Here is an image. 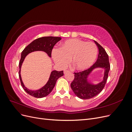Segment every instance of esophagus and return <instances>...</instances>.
Listing matches in <instances>:
<instances>
[{
	"instance_id": "esophagus-1",
	"label": "esophagus",
	"mask_w": 132,
	"mask_h": 132,
	"mask_svg": "<svg viewBox=\"0 0 132 132\" xmlns=\"http://www.w3.org/2000/svg\"><path fill=\"white\" fill-rule=\"evenodd\" d=\"M68 72H69V70H64V74H66V73H68Z\"/></svg>"
}]
</instances>
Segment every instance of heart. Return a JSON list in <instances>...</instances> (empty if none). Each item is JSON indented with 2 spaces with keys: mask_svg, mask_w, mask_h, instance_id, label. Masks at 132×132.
Masks as SVG:
<instances>
[{
  "mask_svg": "<svg viewBox=\"0 0 132 132\" xmlns=\"http://www.w3.org/2000/svg\"><path fill=\"white\" fill-rule=\"evenodd\" d=\"M97 52V47L93 42L70 39L64 42L61 48H54L52 51V57L54 62L62 68L65 67L71 58L76 69L84 70L94 63Z\"/></svg>",
  "mask_w": 132,
  "mask_h": 132,
  "instance_id": "1",
  "label": "heart"
}]
</instances>
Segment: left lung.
Returning <instances> with one entry per match:
<instances>
[{
	"label": "left lung",
	"mask_w": 132,
	"mask_h": 132,
	"mask_svg": "<svg viewBox=\"0 0 132 132\" xmlns=\"http://www.w3.org/2000/svg\"><path fill=\"white\" fill-rule=\"evenodd\" d=\"M98 48V55L97 61L89 69L80 72L74 73V79L71 83V88L75 95L81 99H89L97 95L104 88L110 69L109 55L105 49L94 41ZM97 67L104 69L103 80L97 85H94L88 81L87 77L91 71Z\"/></svg>",
	"instance_id": "1"
}]
</instances>
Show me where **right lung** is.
I'll return each instance as SVG.
<instances>
[{
	"label": "right lung",
	"instance_id": "1",
	"mask_svg": "<svg viewBox=\"0 0 132 132\" xmlns=\"http://www.w3.org/2000/svg\"><path fill=\"white\" fill-rule=\"evenodd\" d=\"M62 38L61 37L52 36L42 37L38 38L37 39H36L35 40L30 43L22 51L20 61L19 62V78L20 80L21 86L23 90L27 94H29L30 95L32 96H34L36 98H42L48 95H49L54 88L55 84H56L57 79L60 77H62L64 75L63 71H52L50 75L48 81V82L45 86H43L40 89L37 90H30L26 88L25 85H23L21 77V67L23 61H24L26 56L28 54L32 52L37 51L45 52H46L48 55L50 57H51L52 51L53 47Z\"/></svg>",
	"mask_w": 132,
	"mask_h": 132
}]
</instances>
